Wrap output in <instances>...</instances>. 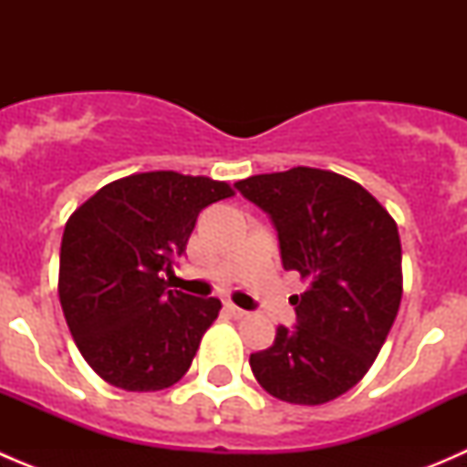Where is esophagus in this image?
Masks as SVG:
<instances>
[{"label":"esophagus","instance_id":"esophagus-1","mask_svg":"<svg viewBox=\"0 0 467 467\" xmlns=\"http://www.w3.org/2000/svg\"><path fill=\"white\" fill-rule=\"evenodd\" d=\"M225 309H228V312L230 314H233V317L234 318H244V317H246V309H242V307H237V305H234V303H225Z\"/></svg>","mask_w":467,"mask_h":467}]
</instances>
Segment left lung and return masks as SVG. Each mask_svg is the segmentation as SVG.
I'll list each match as a JSON object with an SVG mask.
<instances>
[{
  "instance_id": "8db88e82",
  "label": "left lung",
  "mask_w": 467,
  "mask_h": 467,
  "mask_svg": "<svg viewBox=\"0 0 467 467\" xmlns=\"http://www.w3.org/2000/svg\"><path fill=\"white\" fill-rule=\"evenodd\" d=\"M266 212L282 266L307 289L291 298L296 325L251 355L262 389L291 404H323L350 390L379 355L402 300L398 225L359 182L294 167L234 182Z\"/></svg>"
}]
</instances>
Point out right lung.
I'll return each mask as SVG.
<instances>
[{"mask_svg":"<svg viewBox=\"0 0 467 467\" xmlns=\"http://www.w3.org/2000/svg\"><path fill=\"white\" fill-rule=\"evenodd\" d=\"M228 182L149 171L101 187L69 216L58 296L83 359L108 384L162 390L190 370L219 298L169 289L201 210L228 199Z\"/></svg>","mask_w":467,"mask_h":467,"instance_id":"1","label":"right lung"}]
</instances>
